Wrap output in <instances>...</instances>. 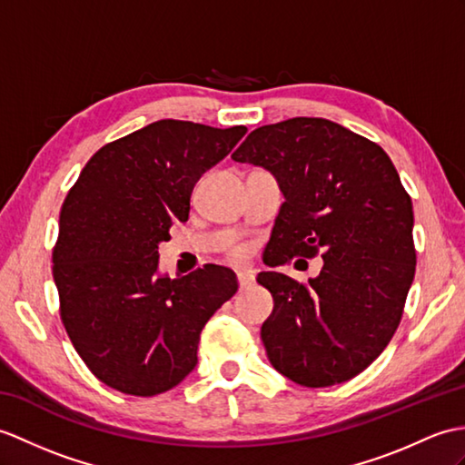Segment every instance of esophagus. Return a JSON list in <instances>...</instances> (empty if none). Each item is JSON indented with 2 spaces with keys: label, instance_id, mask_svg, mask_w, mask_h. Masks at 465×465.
<instances>
[{
  "label": "esophagus",
  "instance_id": "esophagus-1",
  "mask_svg": "<svg viewBox=\"0 0 465 465\" xmlns=\"http://www.w3.org/2000/svg\"><path fill=\"white\" fill-rule=\"evenodd\" d=\"M237 282H240L242 289L252 287L255 283V275L252 269H242V272H237Z\"/></svg>",
  "mask_w": 465,
  "mask_h": 465
}]
</instances>
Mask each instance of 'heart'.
<instances>
[{
    "label": "heart",
    "instance_id": "heart-1",
    "mask_svg": "<svg viewBox=\"0 0 465 465\" xmlns=\"http://www.w3.org/2000/svg\"><path fill=\"white\" fill-rule=\"evenodd\" d=\"M245 253V250H237V255H243Z\"/></svg>",
    "mask_w": 465,
    "mask_h": 465
}]
</instances>
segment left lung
<instances>
[{"instance_id":"1","label":"left lung","mask_w":465,"mask_h":465,"mask_svg":"<svg viewBox=\"0 0 465 465\" xmlns=\"http://www.w3.org/2000/svg\"><path fill=\"white\" fill-rule=\"evenodd\" d=\"M232 158L272 172L285 196L269 265L322 252L307 285L257 275L275 303L262 327L269 362L301 386L351 381L391 342L414 282L412 200L392 160L372 140L309 116L255 128Z\"/></svg>"}]
</instances>
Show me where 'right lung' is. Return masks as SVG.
I'll list each match as a JSON object with an SVG mask.
<instances>
[{"mask_svg":"<svg viewBox=\"0 0 465 465\" xmlns=\"http://www.w3.org/2000/svg\"><path fill=\"white\" fill-rule=\"evenodd\" d=\"M245 133L156 121L94 153L63 202L53 247L61 321L89 371L118 392L180 384L203 325L235 295V273L222 265L158 275V243L188 220L196 182Z\"/></svg>","mask_w":465,"mask_h":465,"instance_id":"obj_1","label":"right lung"}]
</instances>
